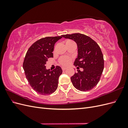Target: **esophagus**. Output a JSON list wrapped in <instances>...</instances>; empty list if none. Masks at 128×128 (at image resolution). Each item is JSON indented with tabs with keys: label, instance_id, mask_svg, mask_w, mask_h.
<instances>
[{
	"label": "esophagus",
	"instance_id": "obj_1",
	"mask_svg": "<svg viewBox=\"0 0 128 128\" xmlns=\"http://www.w3.org/2000/svg\"><path fill=\"white\" fill-rule=\"evenodd\" d=\"M66 69L65 68H62V71H64Z\"/></svg>",
	"mask_w": 128,
	"mask_h": 128
}]
</instances>
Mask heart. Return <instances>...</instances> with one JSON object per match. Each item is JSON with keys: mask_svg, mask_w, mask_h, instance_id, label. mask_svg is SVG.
Wrapping results in <instances>:
<instances>
[{"mask_svg": "<svg viewBox=\"0 0 128 128\" xmlns=\"http://www.w3.org/2000/svg\"><path fill=\"white\" fill-rule=\"evenodd\" d=\"M74 42L71 40H68L66 41V44H67L70 43V42ZM72 60V59L71 58L67 56H62L60 58V59H59V62L62 66L67 67L70 64Z\"/></svg>", "mask_w": 128, "mask_h": 128, "instance_id": "obj_1", "label": "heart"}]
</instances>
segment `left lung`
<instances>
[{
    "label": "left lung",
    "mask_w": 128,
    "mask_h": 128,
    "mask_svg": "<svg viewBox=\"0 0 128 128\" xmlns=\"http://www.w3.org/2000/svg\"><path fill=\"white\" fill-rule=\"evenodd\" d=\"M74 40L78 47V57L74 63L77 70L71 77L72 85L81 91H90L99 82L104 68V56L98 44L86 34L75 33L62 35Z\"/></svg>",
    "instance_id": "1"
}]
</instances>
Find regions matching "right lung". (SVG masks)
<instances>
[{
	"mask_svg": "<svg viewBox=\"0 0 128 128\" xmlns=\"http://www.w3.org/2000/svg\"><path fill=\"white\" fill-rule=\"evenodd\" d=\"M62 36L46 37L37 40L30 46L26 54L23 68L30 86L38 94L48 95L58 88L59 77L62 70L56 66L51 71L46 69L48 58L53 57L52 52L56 42Z\"/></svg>",
	"mask_w": 128,
	"mask_h": 128,
	"instance_id": "add662e5",
	"label": "right lung"
}]
</instances>
